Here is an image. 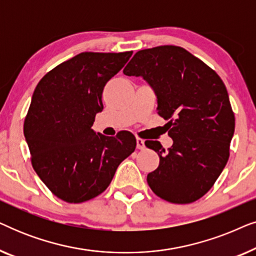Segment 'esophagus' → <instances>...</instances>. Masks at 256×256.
I'll return each instance as SVG.
<instances>
[{
    "label": "esophagus",
    "instance_id": "esophagus-1",
    "mask_svg": "<svg viewBox=\"0 0 256 256\" xmlns=\"http://www.w3.org/2000/svg\"><path fill=\"white\" fill-rule=\"evenodd\" d=\"M136 148L140 149V150H143L146 148V144H144V140L138 138H136Z\"/></svg>",
    "mask_w": 256,
    "mask_h": 256
}]
</instances>
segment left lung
I'll use <instances>...</instances> for the list:
<instances>
[{
	"mask_svg": "<svg viewBox=\"0 0 256 256\" xmlns=\"http://www.w3.org/2000/svg\"><path fill=\"white\" fill-rule=\"evenodd\" d=\"M124 73L148 82L158 114L169 121V152L158 141H146L160 156L158 168L146 177L150 188L174 204L198 200L230 157L236 118L225 84L200 59L174 45L136 52Z\"/></svg>",
	"mask_w": 256,
	"mask_h": 256,
	"instance_id": "1",
	"label": "left lung"
}]
</instances>
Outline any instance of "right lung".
I'll return each instance as SVG.
<instances>
[{
  "label": "right lung",
  "instance_id": "1",
  "mask_svg": "<svg viewBox=\"0 0 256 256\" xmlns=\"http://www.w3.org/2000/svg\"><path fill=\"white\" fill-rule=\"evenodd\" d=\"M132 52H82L46 73L34 90L24 136L34 171L62 200L82 202L106 190L135 136L108 138L92 129L104 110L102 90Z\"/></svg>",
  "mask_w": 256,
  "mask_h": 256
}]
</instances>
